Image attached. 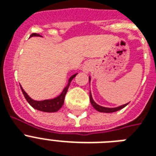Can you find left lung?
Wrapping results in <instances>:
<instances>
[{
  "label": "left lung",
  "instance_id": "1",
  "mask_svg": "<svg viewBox=\"0 0 156 156\" xmlns=\"http://www.w3.org/2000/svg\"><path fill=\"white\" fill-rule=\"evenodd\" d=\"M89 82L90 83V77L89 76ZM90 104L91 105L93 106V108L95 109V110H97L98 112H106V113H109V112H116V111H119V110H121L123 108L127 105L128 104H123V105H121V106L119 107H116V108H106V107H103V106H100L99 104H97L94 101L92 98V95H91V93H90Z\"/></svg>",
  "mask_w": 156,
  "mask_h": 156
}]
</instances>
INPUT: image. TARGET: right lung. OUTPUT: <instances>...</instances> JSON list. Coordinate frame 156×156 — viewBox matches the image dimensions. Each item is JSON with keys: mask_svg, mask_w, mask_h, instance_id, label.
Returning <instances> with one entry per match:
<instances>
[{"mask_svg": "<svg viewBox=\"0 0 156 156\" xmlns=\"http://www.w3.org/2000/svg\"><path fill=\"white\" fill-rule=\"evenodd\" d=\"M33 36H41L39 34H36V33H33L30 35V37H33ZM78 73H75L73 74L69 78L68 82V85L66 86V87L64 88V90H62V92L61 93V95H59L57 97L54 98V99H51V100H35L31 99V98L29 96V95L27 94L25 90H23V88L21 87V90L23 91V95L24 97L27 100L30 106L33 107L34 108L36 109V110H39V111L41 112H57L59 109L61 108L62 105L64 104V100H65V96L66 95V92L68 90V88L69 87V84H70L71 81L73 80V78L77 75Z\"/></svg>", "mask_w": 156, "mask_h": 156, "instance_id": "right-lung-1", "label": "right lung"}]
</instances>
